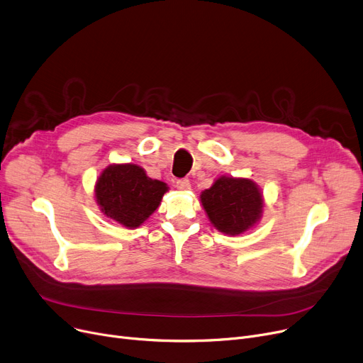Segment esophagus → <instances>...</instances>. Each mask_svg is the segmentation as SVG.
<instances>
[{
    "label": "esophagus",
    "mask_w": 363,
    "mask_h": 363,
    "mask_svg": "<svg viewBox=\"0 0 363 363\" xmlns=\"http://www.w3.org/2000/svg\"><path fill=\"white\" fill-rule=\"evenodd\" d=\"M175 186L179 189V191H186V189L191 188V184H189L188 179H179V181H177Z\"/></svg>",
    "instance_id": "esophagus-1"
}]
</instances>
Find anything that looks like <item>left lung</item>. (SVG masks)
Here are the masks:
<instances>
[{
  "mask_svg": "<svg viewBox=\"0 0 363 363\" xmlns=\"http://www.w3.org/2000/svg\"><path fill=\"white\" fill-rule=\"evenodd\" d=\"M200 199L208 219L223 234L245 233L262 216V193L250 179L222 177Z\"/></svg>",
  "mask_w": 363,
  "mask_h": 363,
  "instance_id": "left-lung-1",
  "label": "left lung"
}]
</instances>
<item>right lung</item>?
Segmentation results:
<instances>
[{
	"instance_id": "1",
	"label": "right lung",
	"mask_w": 363,
	"mask_h": 363,
	"mask_svg": "<svg viewBox=\"0 0 363 363\" xmlns=\"http://www.w3.org/2000/svg\"><path fill=\"white\" fill-rule=\"evenodd\" d=\"M166 191L164 182L148 178L137 164H110L95 185V199L107 218L137 228L156 211Z\"/></svg>"
}]
</instances>
